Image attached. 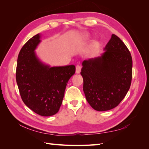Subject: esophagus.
I'll return each instance as SVG.
<instances>
[{"label":"esophagus","mask_w":149,"mask_h":149,"mask_svg":"<svg viewBox=\"0 0 149 149\" xmlns=\"http://www.w3.org/2000/svg\"><path fill=\"white\" fill-rule=\"evenodd\" d=\"M81 66L80 65H77V66H76V72H77V74L80 73L81 72Z\"/></svg>","instance_id":"34e87169"}]
</instances>
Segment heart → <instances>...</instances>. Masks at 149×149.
Here are the masks:
<instances>
[{
    "label": "heart",
    "instance_id": "obj_1",
    "mask_svg": "<svg viewBox=\"0 0 149 149\" xmlns=\"http://www.w3.org/2000/svg\"><path fill=\"white\" fill-rule=\"evenodd\" d=\"M84 37H85V38H87V37H88V36H87V35H85V36H84Z\"/></svg>",
    "mask_w": 149,
    "mask_h": 149
}]
</instances>
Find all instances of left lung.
Listing matches in <instances>:
<instances>
[{
  "label": "left lung",
  "instance_id": "obj_1",
  "mask_svg": "<svg viewBox=\"0 0 149 149\" xmlns=\"http://www.w3.org/2000/svg\"><path fill=\"white\" fill-rule=\"evenodd\" d=\"M100 57L85 60L81 74L86 100L97 111L119 104L130 88L133 60L128 48L115 34Z\"/></svg>",
  "mask_w": 149,
  "mask_h": 149
}]
</instances>
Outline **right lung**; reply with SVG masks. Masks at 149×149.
Returning a JSON list of instances; mask_svg holds the SVG:
<instances>
[{
    "label": "right lung",
    "instance_id": "1",
    "mask_svg": "<svg viewBox=\"0 0 149 149\" xmlns=\"http://www.w3.org/2000/svg\"><path fill=\"white\" fill-rule=\"evenodd\" d=\"M40 35L33 36L19 53L16 80L22 101L37 114L44 117L57 113L65 89L75 72V66L49 67L42 64L34 50L40 42Z\"/></svg>",
    "mask_w": 149,
    "mask_h": 149
}]
</instances>
